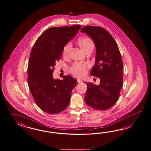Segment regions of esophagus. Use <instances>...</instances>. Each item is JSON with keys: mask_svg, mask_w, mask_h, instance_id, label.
Masks as SVG:
<instances>
[{"mask_svg": "<svg viewBox=\"0 0 151 151\" xmlns=\"http://www.w3.org/2000/svg\"><path fill=\"white\" fill-rule=\"evenodd\" d=\"M77 81H78V83H81L82 82V80H80V79H78Z\"/></svg>", "mask_w": 151, "mask_h": 151, "instance_id": "1", "label": "esophagus"}]
</instances>
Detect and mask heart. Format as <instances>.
Returning <instances> with one entry per match:
<instances>
[{
  "label": "heart",
  "mask_w": 151,
  "mask_h": 151,
  "mask_svg": "<svg viewBox=\"0 0 151 151\" xmlns=\"http://www.w3.org/2000/svg\"><path fill=\"white\" fill-rule=\"evenodd\" d=\"M78 44L80 47L86 53L88 51H92L94 47L93 42L91 39L88 37H81L78 40ZM71 44L68 42L64 46L63 49V55L65 58L69 56V54L71 49ZM87 64H75L71 68V72L73 75L78 78H82L86 73V68L88 67Z\"/></svg>",
  "instance_id": "b5f03b06"
}]
</instances>
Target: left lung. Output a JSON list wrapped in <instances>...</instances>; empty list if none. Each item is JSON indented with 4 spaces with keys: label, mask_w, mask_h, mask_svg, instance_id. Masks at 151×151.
<instances>
[{
    "label": "left lung",
    "mask_w": 151,
    "mask_h": 151,
    "mask_svg": "<svg viewBox=\"0 0 151 151\" xmlns=\"http://www.w3.org/2000/svg\"><path fill=\"white\" fill-rule=\"evenodd\" d=\"M81 32L94 42L95 64L90 74L100 78L99 85L87 82L85 101L93 109L107 110L118 100L123 85V63L119 47L112 35L102 27L88 25L82 28Z\"/></svg>",
    "instance_id": "obj_1"
}]
</instances>
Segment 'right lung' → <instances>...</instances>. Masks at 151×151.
<instances>
[{
  "instance_id": "add662e5",
  "label": "right lung",
  "mask_w": 151,
  "mask_h": 151,
  "mask_svg": "<svg viewBox=\"0 0 151 151\" xmlns=\"http://www.w3.org/2000/svg\"><path fill=\"white\" fill-rule=\"evenodd\" d=\"M81 27L80 25L50 27L38 37L32 47L27 68V82L37 105L47 114L60 113L69 105L76 79L69 75L64 76L63 80L55 79L52 73L64 46Z\"/></svg>"
}]
</instances>
